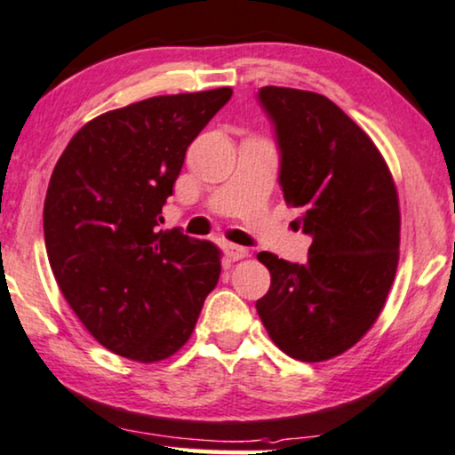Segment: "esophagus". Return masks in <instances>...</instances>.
<instances>
[{"label":"esophagus","instance_id":"1","mask_svg":"<svg viewBox=\"0 0 455 455\" xmlns=\"http://www.w3.org/2000/svg\"><path fill=\"white\" fill-rule=\"evenodd\" d=\"M224 251H227V256L231 258V260H243V258H247V247H241V245H235V243H227L224 245Z\"/></svg>","mask_w":455,"mask_h":455}]
</instances>
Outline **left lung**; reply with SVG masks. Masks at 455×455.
<instances>
[{
  "label": "left lung",
  "mask_w": 455,
  "mask_h": 455,
  "mask_svg": "<svg viewBox=\"0 0 455 455\" xmlns=\"http://www.w3.org/2000/svg\"><path fill=\"white\" fill-rule=\"evenodd\" d=\"M258 100L275 124L283 199L313 243L304 264L258 254L270 290L256 310L285 355L317 363L380 317L399 262V195L371 138L330 99L267 85Z\"/></svg>",
  "instance_id": "left-lung-1"
}]
</instances>
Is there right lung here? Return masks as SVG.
Masks as SVG:
<instances>
[{"label":"right lung","mask_w":455,"mask_h":455,"mask_svg":"<svg viewBox=\"0 0 455 455\" xmlns=\"http://www.w3.org/2000/svg\"><path fill=\"white\" fill-rule=\"evenodd\" d=\"M231 88L153 96L92 119L52 172L48 260L85 330L140 363L185 347L220 277L210 241L159 231L185 153Z\"/></svg>","instance_id":"add662e5"}]
</instances>
